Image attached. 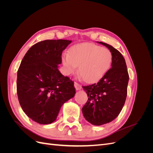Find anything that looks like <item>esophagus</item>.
<instances>
[{
    "label": "esophagus",
    "instance_id": "34e87169",
    "mask_svg": "<svg viewBox=\"0 0 153 153\" xmlns=\"http://www.w3.org/2000/svg\"><path fill=\"white\" fill-rule=\"evenodd\" d=\"M74 86H75L76 91L80 90L82 89V85L80 84H78V83H76V82H75V84H74Z\"/></svg>",
    "mask_w": 153,
    "mask_h": 153
}]
</instances>
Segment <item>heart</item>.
I'll list each match as a JSON object with an SVG mask.
<instances>
[{
  "label": "heart",
  "mask_w": 153,
  "mask_h": 153,
  "mask_svg": "<svg viewBox=\"0 0 153 153\" xmlns=\"http://www.w3.org/2000/svg\"><path fill=\"white\" fill-rule=\"evenodd\" d=\"M113 55L110 51L93 43H83L73 45L62 61L68 75L78 72L87 83L100 80L110 69Z\"/></svg>",
  "instance_id": "heart-1"
}]
</instances>
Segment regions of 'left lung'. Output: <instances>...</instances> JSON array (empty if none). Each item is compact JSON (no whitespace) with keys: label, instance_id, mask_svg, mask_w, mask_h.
I'll use <instances>...</instances> for the list:
<instances>
[{"label":"left lung","instance_id":"8db88e82","mask_svg":"<svg viewBox=\"0 0 153 153\" xmlns=\"http://www.w3.org/2000/svg\"><path fill=\"white\" fill-rule=\"evenodd\" d=\"M98 43L112 52V68L97 84L82 87L89 97L82 113L88 122L101 126L112 121L122 110L127 96L129 75L122 54L112 46Z\"/></svg>","mask_w":153,"mask_h":153}]
</instances>
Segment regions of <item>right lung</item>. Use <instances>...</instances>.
Segmentation results:
<instances>
[{
	"label": "right lung",
	"mask_w": 153,
	"mask_h": 153,
	"mask_svg": "<svg viewBox=\"0 0 153 153\" xmlns=\"http://www.w3.org/2000/svg\"><path fill=\"white\" fill-rule=\"evenodd\" d=\"M66 39L45 40L31 47L17 73L16 89L23 111L32 121L49 124L57 119L62 105L73 98L74 82L58 69Z\"/></svg>",
	"instance_id": "1"
}]
</instances>
